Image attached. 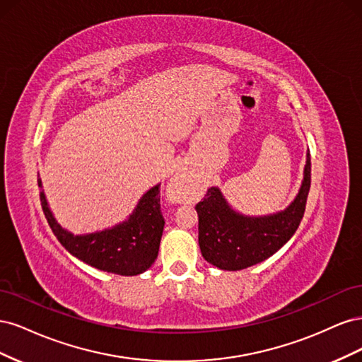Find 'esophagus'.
<instances>
[{
    "instance_id": "esophagus-1",
    "label": "esophagus",
    "mask_w": 362,
    "mask_h": 362,
    "mask_svg": "<svg viewBox=\"0 0 362 362\" xmlns=\"http://www.w3.org/2000/svg\"><path fill=\"white\" fill-rule=\"evenodd\" d=\"M194 193V185L192 181L182 173H177L170 181L169 185V196L173 202H187L192 199Z\"/></svg>"
}]
</instances>
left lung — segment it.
<instances>
[{"label": "left lung", "instance_id": "obj_1", "mask_svg": "<svg viewBox=\"0 0 362 362\" xmlns=\"http://www.w3.org/2000/svg\"><path fill=\"white\" fill-rule=\"evenodd\" d=\"M311 185V157L306 154L299 193L286 210L269 216H246L228 204L218 187H210L196 205L199 247L210 264L222 270H242L267 259L296 233L305 213Z\"/></svg>", "mask_w": 362, "mask_h": 362}]
</instances>
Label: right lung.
Here are the masks:
<instances>
[{
  "label": "right lung",
  "instance_id": "obj_1",
  "mask_svg": "<svg viewBox=\"0 0 362 362\" xmlns=\"http://www.w3.org/2000/svg\"><path fill=\"white\" fill-rule=\"evenodd\" d=\"M42 189V180L37 178ZM43 214L62 246L71 255L98 270L122 276H136L146 272L158 255L164 218L160 208V184L151 187L136 205L127 221L113 228L90 234L75 235L62 228L40 192Z\"/></svg>",
  "mask_w": 362,
  "mask_h": 362
}]
</instances>
